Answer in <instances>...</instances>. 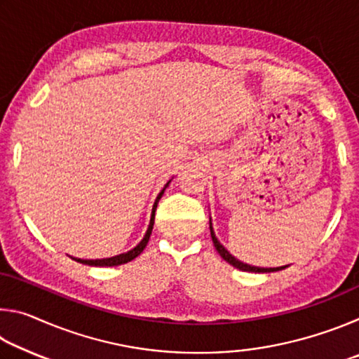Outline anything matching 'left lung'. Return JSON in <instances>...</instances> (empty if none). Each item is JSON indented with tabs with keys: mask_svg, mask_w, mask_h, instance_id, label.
I'll list each match as a JSON object with an SVG mask.
<instances>
[{
	"mask_svg": "<svg viewBox=\"0 0 359 359\" xmlns=\"http://www.w3.org/2000/svg\"><path fill=\"white\" fill-rule=\"evenodd\" d=\"M210 236H212V241H214V245L217 248V252L220 253V257L226 261V263H229L231 266L238 267V269L241 271H247V272H274V271H278V269H283V267H257V266H250V264H244L242 261L236 259L233 255H231L226 248H224L220 242H218V239L215 238L214 234V229H212V224H210Z\"/></svg>",
	"mask_w": 359,
	"mask_h": 359,
	"instance_id": "8db88e82",
	"label": "left lung"
}]
</instances>
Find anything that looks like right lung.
<instances>
[{"label":"right lung","mask_w":359,"mask_h":359,"mask_svg":"<svg viewBox=\"0 0 359 359\" xmlns=\"http://www.w3.org/2000/svg\"><path fill=\"white\" fill-rule=\"evenodd\" d=\"M169 185V182L166 184V187ZM165 187V188H166ZM165 191V190H163ZM163 191L158 194L156 196V199H155V204H154V209H151V218H150V224H149V229H147V233H145V236H144V239L139 242V244L133 248V250H130L128 253H121V255H117V257H112V258H104V259H81V258H72V259H76L77 263H82V264H87V266H118V264H125V263H128V261H133L135 259L137 255H141L142 253V250L145 248V245H147V242H149V239H150V234H151V229H154V220H155V209H156V204H158V201H160V198L163 196Z\"/></svg>","instance_id":"1"}]
</instances>
